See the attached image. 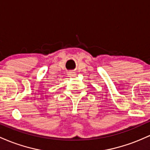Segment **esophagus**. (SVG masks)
<instances>
[{"label": "esophagus", "instance_id": "obj_1", "mask_svg": "<svg viewBox=\"0 0 150 150\" xmlns=\"http://www.w3.org/2000/svg\"><path fill=\"white\" fill-rule=\"evenodd\" d=\"M69 76H71V77H74V76H76V74L75 73H74V72H71V71H70L69 73Z\"/></svg>", "mask_w": 150, "mask_h": 150}]
</instances>
